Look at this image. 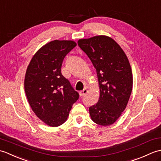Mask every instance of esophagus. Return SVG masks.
<instances>
[{"mask_svg":"<svg viewBox=\"0 0 161 161\" xmlns=\"http://www.w3.org/2000/svg\"><path fill=\"white\" fill-rule=\"evenodd\" d=\"M87 92H88L87 89H84L83 91H81L80 92V95L81 97H82V96H84V95H86V93H87Z\"/></svg>","mask_w":161,"mask_h":161,"instance_id":"1","label":"esophagus"}]
</instances>
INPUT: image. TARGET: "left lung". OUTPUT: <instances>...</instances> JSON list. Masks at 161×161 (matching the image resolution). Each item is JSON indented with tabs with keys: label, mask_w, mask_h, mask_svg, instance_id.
<instances>
[{
	"label": "left lung",
	"mask_w": 161,
	"mask_h": 161,
	"mask_svg": "<svg viewBox=\"0 0 161 161\" xmlns=\"http://www.w3.org/2000/svg\"><path fill=\"white\" fill-rule=\"evenodd\" d=\"M77 43L96 69L100 87L97 103L89 107L91 118L99 125H111L125 111L132 91L133 75L128 58L107 36L80 39Z\"/></svg>",
	"instance_id": "1"
}]
</instances>
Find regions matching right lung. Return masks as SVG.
<instances>
[{"instance_id":"add662e5","label":"right lung","mask_w":161,"mask_h":161,"mask_svg":"<svg viewBox=\"0 0 161 161\" xmlns=\"http://www.w3.org/2000/svg\"><path fill=\"white\" fill-rule=\"evenodd\" d=\"M76 46L67 40L47 43L33 56L26 70L24 86L30 107L37 117L53 127L66 121L79 99L61 71L65 57Z\"/></svg>"}]
</instances>
